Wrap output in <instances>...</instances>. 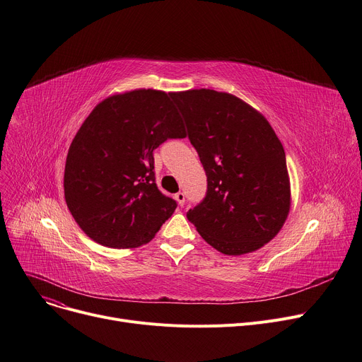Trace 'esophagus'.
I'll return each mask as SVG.
<instances>
[{
  "label": "esophagus",
  "mask_w": 362,
  "mask_h": 362,
  "mask_svg": "<svg viewBox=\"0 0 362 362\" xmlns=\"http://www.w3.org/2000/svg\"><path fill=\"white\" fill-rule=\"evenodd\" d=\"M175 199L177 201V204H179L180 206H183V205H185V199H186V197H185L183 192H177V194L175 195Z\"/></svg>",
  "instance_id": "obj_1"
}]
</instances>
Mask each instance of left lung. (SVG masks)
I'll return each instance as SVG.
<instances>
[{
  "mask_svg": "<svg viewBox=\"0 0 362 362\" xmlns=\"http://www.w3.org/2000/svg\"><path fill=\"white\" fill-rule=\"evenodd\" d=\"M172 99L208 183L187 220L224 255L260 249L278 234L290 211L281 141L257 110L228 93L187 90L172 93Z\"/></svg>",
  "mask_w": 362,
  "mask_h": 362,
  "instance_id": "1",
  "label": "left lung"
}]
</instances>
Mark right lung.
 <instances>
[{"mask_svg": "<svg viewBox=\"0 0 362 362\" xmlns=\"http://www.w3.org/2000/svg\"><path fill=\"white\" fill-rule=\"evenodd\" d=\"M172 94L134 90L95 106L72 139L64 192L69 212L95 243H148L175 212L156 183L153 151L185 136Z\"/></svg>", "mask_w": 362, "mask_h": 362, "instance_id": "1", "label": "right lung"}]
</instances>
